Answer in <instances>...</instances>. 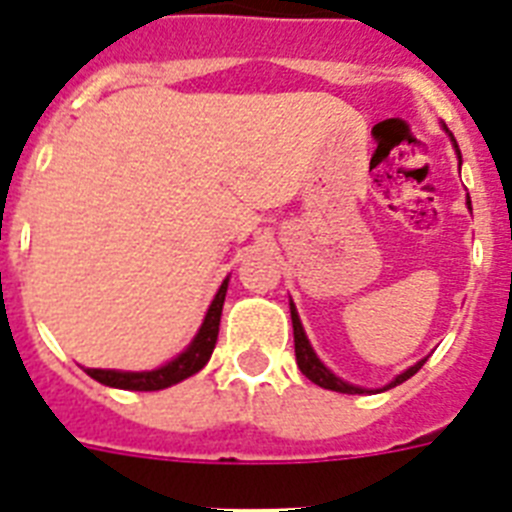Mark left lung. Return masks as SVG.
Returning <instances> with one entry per match:
<instances>
[{"instance_id":"obj_1","label":"left lung","mask_w":512,"mask_h":512,"mask_svg":"<svg viewBox=\"0 0 512 512\" xmlns=\"http://www.w3.org/2000/svg\"><path fill=\"white\" fill-rule=\"evenodd\" d=\"M452 138V135H449ZM454 148H457V140L452 138ZM457 156H460V148H457ZM460 164H462V156H460ZM468 207H470V196H468ZM289 313H292V329H295V356H297V366H300V372L308 377L311 382H316L319 388H327V390H337V393H364V388H358V385H350V382L340 380V377H335V374L329 372L327 366L321 364L319 356L313 353L311 342H308V337H305V329L303 324H300V316H297V308L295 303H289ZM425 364V361H417L414 366H409L406 372H401L393 382H388L382 390L388 388H396V385H401L404 380H409L412 374L420 372V366ZM380 393V390H377Z\"/></svg>"}]
</instances>
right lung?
Returning a JSON list of instances; mask_svg holds the SVG:
<instances>
[{
    "instance_id": "obj_1",
    "label": "right lung",
    "mask_w": 512,
    "mask_h": 512,
    "mask_svg": "<svg viewBox=\"0 0 512 512\" xmlns=\"http://www.w3.org/2000/svg\"><path fill=\"white\" fill-rule=\"evenodd\" d=\"M225 292H228V279L220 284L215 300L209 305L207 316H204V324L196 332L193 342L180 353L177 358H172L170 364L159 366V369H151V372H116V369H84L90 374L92 380L103 382L108 388H122V390H164L175 385V382L191 377L199 369H204V364L212 356L217 342V332H220V316H223V303Z\"/></svg>"
}]
</instances>
